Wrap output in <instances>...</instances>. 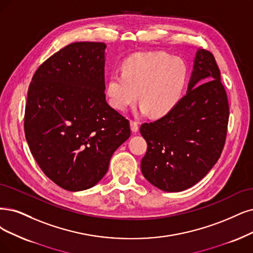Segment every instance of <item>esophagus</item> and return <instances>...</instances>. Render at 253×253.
Instances as JSON below:
<instances>
[{"mask_svg":"<svg viewBox=\"0 0 253 253\" xmlns=\"http://www.w3.org/2000/svg\"><path fill=\"white\" fill-rule=\"evenodd\" d=\"M130 128H131L132 132H134V133L138 132V123H137V122H134V121L130 122Z\"/></svg>","mask_w":253,"mask_h":253,"instance_id":"obj_1","label":"esophagus"}]
</instances>
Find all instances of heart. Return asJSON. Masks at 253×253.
I'll return each instance as SVG.
<instances>
[{
  "label": "heart",
  "mask_w": 253,
  "mask_h": 253,
  "mask_svg": "<svg viewBox=\"0 0 253 253\" xmlns=\"http://www.w3.org/2000/svg\"><path fill=\"white\" fill-rule=\"evenodd\" d=\"M189 80V69L179 57L160 51L138 52L122 64V72H112L106 81L109 104L126 110L137 100L139 112L163 118L179 104Z\"/></svg>",
  "instance_id": "heart-1"
}]
</instances>
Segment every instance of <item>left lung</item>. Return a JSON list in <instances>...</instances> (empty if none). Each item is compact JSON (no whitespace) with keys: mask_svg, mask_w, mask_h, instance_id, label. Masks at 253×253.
I'll return each mask as SVG.
<instances>
[{"mask_svg":"<svg viewBox=\"0 0 253 253\" xmlns=\"http://www.w3.org/2000/svg\"><path fill=\"white\" fill-rule=\"evenodd\" d=\"M229 107L211 52L198 49L188 90L169 115L141 126L148 149L145 178L165 192L192 188L216 165L225 144Z\"/></svg>","mask_w":253,"mask_h":253,"instance_id":"8db88e82","label":"left lung"}]
</instances>
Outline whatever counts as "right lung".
I'll return each mask as SVG.
<instances>
[{"mask_svg": "<svg viewBox=\"0 0 253 253\" xmlns=\"http://www.w3.org/2000/svg\"><path fill=\"white\" fill-rule=\"evenodd\" d=\"M103 42H74L37 69L28 89L25 135L42 172L60 188H92L130 136L105 99Z\"/></svg>", "mask_w": 253, "mask_h": 253, "instance_id": "add662e5", "label": "right lung"}]
</instances>
